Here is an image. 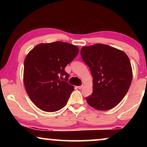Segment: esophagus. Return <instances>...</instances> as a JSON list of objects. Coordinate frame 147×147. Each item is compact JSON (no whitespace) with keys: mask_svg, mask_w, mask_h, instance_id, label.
Here are the masks:
<instances>
[{"mask_svg":"<svg viewBox=\"0 0 147 147\" xmlns=\"http://www.w3.org/2000/svg\"><path fill=\"white\" fill-rule=\"evenodd\" d=\"M84 87V86L83 85H82V86H77V88H78L79 89H82V88Z\"/></svg>","mask_w":147,"mask_h":147,"instance_id":"34e87169","label":"esophagus"}]
</instances>
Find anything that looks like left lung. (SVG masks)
Masks as SVG:
<instances>
[{
	"label": "left lung",
	"mask_w": 147,
	"mask_h": 147,
	"mask_svg": "<svg viewBox=\"0 0 147 147\" xmlns=\"http://www.w3.org/2000/svg\"><path fill=\"white\" fill-rule=\"evenodd\" d=\"M81 55L93 77V90L86 97L87 103L98 111L114 108L127 93L132 82L129 57L122 50L102 43L83 47Z\"/></svg>",
	"instance_id": "1"
}]
</instances>
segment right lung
I'll use <instances>...</instances> for the list:
<instances>
[{"mask_svg": "<svg viewBox=\"0 0 147 147\" xmlns=\"http://www.w3.org/2000/svg\"><path fill=\"white\" fill-rule=\"evenodd\" d=\"M78 47L56 41L40 43L30 50L25 59L23 82L27 93L38 109L55 112L64 107L73 86L67 82V64L78 55ZM65 76L64 81L60 79Z\"/></svg>", "mask_w": 147, "mask_h": 147, "instance_id": "right-lung-1", "label": "right lung"}]
</instances>
